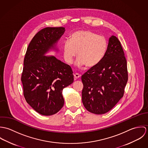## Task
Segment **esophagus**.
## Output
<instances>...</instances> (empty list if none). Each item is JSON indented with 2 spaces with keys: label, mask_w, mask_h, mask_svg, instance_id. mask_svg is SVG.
Instances as JSON below:
<instances>
[{
  "label": "esophagus",
  "mask_w": 148,
  "mask_h": 148,
  "mask_svg": "<svg viewBox=\"0 0 148 148\" xmlns=\"http://www.w3.org/2000/svg\"><path fill=\"white\" fill-rule=\"evenodd\" d=\"M74 76H75V79H78V78H79L80 76H81V75H80V74H79V73H75L74 74Z\"/></svg>",
  "instance_id": "34e87169"
}]
</instances>
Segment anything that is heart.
<instances>
[{"instance_id": "1", "label": "heart", "mask_w": 148, "mask_h": 148, "mask_svg": "<svg viewBox=\"0 0 148 148\" xmlns=\"http://www.w3.org/2000/svg\"><path fill=\"white\" fill-rule=\"evenodd\" d=\"M107 48L108 41L104 36L90 31H77L72 35L71 40L64 43V58L67 63L72 64L77 55V66L85 64L88 67H92L101 61Z\"/></svg>"}]
</instances>
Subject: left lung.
Here are the masks:
<instances>
[{
  "label": "left lung",
  "mask_w": 148,
  "mask_h": 148,
  "mask_svg": "<svg viewBox=\"0 0 148 148\" xmlns=\"http://www.w3.org/2000/svg\"><path fill=\"white\" fill-rule=\"evenodd\" d=\"M124 55L119 39L112 36L101 61L82 75V101L88 111L104 114L123 97L128 79Z\"/></svg>",
  "instance_id": "left-lung-1"
}]
</instances>
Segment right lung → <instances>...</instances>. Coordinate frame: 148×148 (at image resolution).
Instances as JSON below:
<instances>
[{"label": "right lung", "instance_id": "1", "mask_svg": "<svg viewBox=\"0 0 148 148\" xmlns=\"http://www.w3.org/2000/svg\"><path fill=\"white\" fill-rule=\"evenodd\" d=\"M64 27H46L29 42L24 59L21 80L27 103L44 116L58 113L63 106L64 88L73 82L71 67L55 56L44 54L63 35Z\"/></svg>", "mask_w": 148, "mask_h": 148}]
</instances>
